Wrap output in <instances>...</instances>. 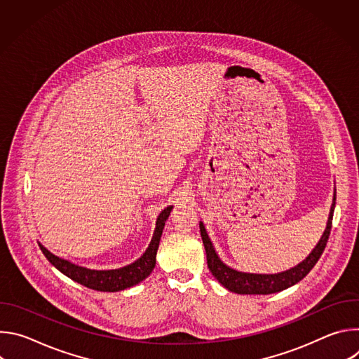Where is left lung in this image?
<instances>
[{
    "label": "left lung",
    "instance_id": "left-lung-1",
    "mask_svg": "<svg viewBox=\"0 0 359 359\" xmlns=\"http://www.w3.org/2000/svg\"><path fill=\"white\" fill-rule=\"evenodd\" d=\"M335 200L337 196L334 193V198H332V206L330 210V217H328V223H327V229L323 234V237L320 238L318 244L316 245V248L310 252L309 257H306L302 263H299L298 266L278 273V274H251V273H241L237 270L230 269L229 266H226L220 259L219 255L208 236L206 229H204V224L200 222V234H201V240L204 244V250H206V257H208V266L209 270L212 271V274L215 276V278L223 285L226 287L229 291L237 292V294H273V292H278L283 291L294 284H297L298 281H301L306 274H309L313 267L317 264V262L320 260L321 254L324 252V248L327 245L330 233H331V226H332V216H334V209H335Z\"/></svg>",
    "mask_w": 359,
    "mask_h": 359
}]
</instances>
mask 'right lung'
I'll return each mask as SVG.
<instances>
[{
  "label": "right lung",
  "instance_id": "1",
  "mask_svg": "<svg viewBox=\"0 0 359 359\" xmlns=\"http://www.w3.org/2000/svg\"><path fill=\"white\" fill-rule=\"evenodd\" d=\"M172 209H173V206H169L159 215L155 233H153L150 244L146 248V251L143 252L142 257L137 259L135 263L125 266L122 269L89 270L86 267H81V266L72 264L68 260L57 257L55 254L48 251L41 243H38V244H39L41 251L48 259V262L55 269H58L62 274L69 277L71 280L90 288V290H96V291H107V292L122 291L125 288L133 287V285L139 284L140 281H143L146 277L150 276L153 269H155L161 237H162L165 223H166Z\"/></svg>",
  "mask_w": 359,
  "mask_h": 359
}]
</instances>
